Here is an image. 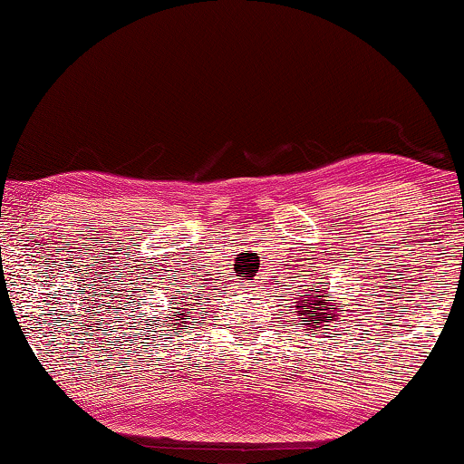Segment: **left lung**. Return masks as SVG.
I'll return each instance as SVG.
<instances>
[{"instance_id": "left-lung-1", "label": "left lung", "mask_w": 464, "mask_h": 464, "mask_svg": "<svg viewBox=\"0 0 464 464\" xmlns=\"http://www.w3.org/2000/svg\"><path fill=\"white\" fill-rule=\"evenodd\" d=\"M335 312H342V310L337 305H331V303H327V299L320 295V290L316 288V285H314V290H310V293L303 295V299L296 301V314L305 318V320H301V324H305L307 327L305 331H310V329L320 331L318 324L331 323V320L337 316ZM316 319L319 320L318 324L315 323ZM324 327H327V324H324Z\"/></svg>"}]
</instances>
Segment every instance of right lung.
I'll return each mask as SVG.
<instances>
[{"label": "right lung", "instance_id": "obj_1", "mask_svg": "<svg viewBox=\"0 0 464 464\" xmlns=\"http://www.w3.org/2000/svg\"><path fill=\"white\" fill-rule=\"evenodd\" d=\"M176 310H180V312H174V320H165V323H168V327H171V329H168V331H174V334H179V327H185L187 324V305H180V307H176ZM169 318V316H168Z\"/></svg>", "mask_w": 464, "mask_h": 464}]
</instances>
